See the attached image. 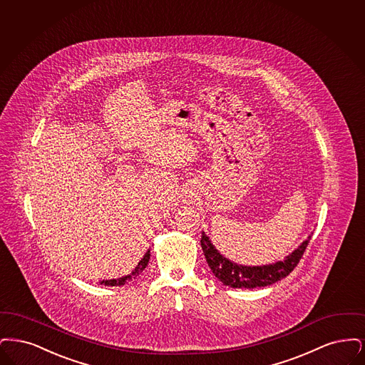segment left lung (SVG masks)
Listing matches in <instances>:
<instances>
[{
  "instance_id": "left-lung-1",
  "label": "left lung",
  "mask_w": 365,
  "mask_h": 365,
  "mask_svg": "<svg viewBox=\"0 0 365 365\" xmlns=\"http://www.w3.org/2000/svg\"><path fill=\"white\" fill-rule=\"evenodd\" d=\"M309 240L311 236L304 240L302 244L292 254L287 255L284 260H278L275 263L263 266H242L229 260L215 248V245L211 242V240L205 232L202 233L200 244L203 254L206 256L208 267L223 285L238 289H254L272 285L287 277L299 264Z\"/></svg>"
}]
</instances>
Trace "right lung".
Instances as JSON below:
<instances>
[{
	"label": "right lung",
	"mask_w": 365,
	"mask_h": 365,
	"mask_svg": "<svg viewBox=\"0 0 365 365\" xmlns=\"http://www.w3.org/2000/svg\"><path fill=\"white\" fill-rule=\"evenodd\" d=\"M148 260H150V250L143 256L142 260L138 263V266L133 269L130 274H128L125 277H121V278H117V279H103L99 284L105 286H124L129 281H132L133 278H136L142 272L143 269H145V266L148 264Z\"/></svg>",
	"instance_id": "add662e5"
}]
</instances>
